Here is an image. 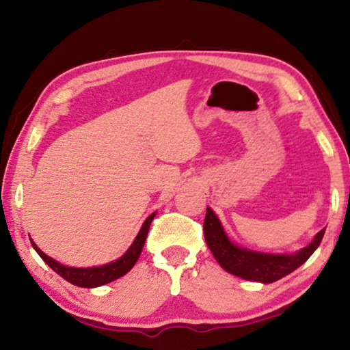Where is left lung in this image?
<instances>
[{"label":"left lung","instance_id":"left-lung-1","mask_svg":"<svg viewBox=\"0 0 350 350\" xmlns=\"http://www.w3.org/2000/svg\"><path fill=\"white\" fill-rule=\"evenodd\" d=\"M204 236L213 256L228 273L244 278V280L270 284L292 273L301 264H304L312 256V253L317 250L318 245L321 244L324 230L315 236V239L309 245L296 254L258 253L236 247L227 238L221 222H219L213 210L206 208Z\"/></svg>","mask_w":350,"mask_h":350}]
</instances>
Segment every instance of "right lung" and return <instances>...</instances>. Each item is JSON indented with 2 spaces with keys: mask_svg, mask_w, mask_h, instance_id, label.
<instances>
[{
  "mask_svg": "<svg viewBox=\"0 0 350 350\" xmlns=\"http://www.w3.org/2000/svg\"><path fill=\"white\" fill-rule=\"evenodd\" d=\"M152 219H154V213L151 216L146 217V221L144 222V225H142L137 238H135L133 245L129 247V250L123 254L122 258H118L117 260H114V262H111V264L102 265V267H91V269L66 267V265L58 264L57 260H54L49 256H46V254L33 244V241H31V244L35 250H37L41 259H43L44 262L55 271V273L64 278L68 282L74 284V286L86 287V288L98 287V286H103V284L114 281V280H117V278H120L123 275H126L128 271L134 267V264L137 262V259L142 253V248H144V245H145L146 234H148V230H150Z\"/></svg>",
  "mask_w": 350,
  "mask_h": 350,
  "instance_id": "1",
  "label": "right lung"
}]
</instances>
